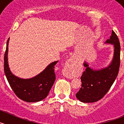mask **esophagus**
Listing matches in <instances>:
<instances>
[{"instance_id": "obj_1", "label": "esophagus", "mask_w": 124, "mask_h": 124, "mask_svg": "<svg viewBox=\"0 0 124 124\" xmlns=\"http://www.w3.org/2000/svg\"><path fill=\"white\" fill-rule=\"evenodd\" d=\"M76 61L75 57L72 56L71 57L69 60H68L66 62L64 66V73L66 74V76H69L70 74V71L73 70V68L74 66V63Z\"/></svg>"}]
</instances>
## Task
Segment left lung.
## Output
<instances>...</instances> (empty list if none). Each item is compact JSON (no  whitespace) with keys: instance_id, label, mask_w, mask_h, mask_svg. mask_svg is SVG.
<instances>
[{"instance_id":"8db88e82","label":"left lung","mask_w":124,"mask_h":124,"mask_svg":"<svg viewBox=\"0 0 124 124\" xmlns=\"http://www.w3.org/2000/svg\"><path fill=\"white\" fill-rule=\"evenodd\" d=\"M106 43L114 45V51L112 61L107 67L93 70L84 62L86 68L81 77V87L76 93L77 99L83 102H94L102 98L113 84L119 73L120 67V45L119 38L112 30Z\"/></svg>"}]
</instances>
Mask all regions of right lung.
I'll return each mask as SVG.
<instances>
[{"mask_svg": "<svg viewBox=\"0 0 124 124\" xmlns=\"http://www.w3.org/2000/svg\"><path fill=\"white\" fill-rule=\"evenodd\" d=\"M4 54V72L10 86L17 97L24 101L35 102L44 99L49 94L55 81L54 66L58 61L49 64L41 73L30 79H21L11 73L8 64V45Z\"/></svg>", "mask_w": 124, "mask_h": 124, "instance_id": "right-lung-1", "label": "right lung"}]
</instances>
